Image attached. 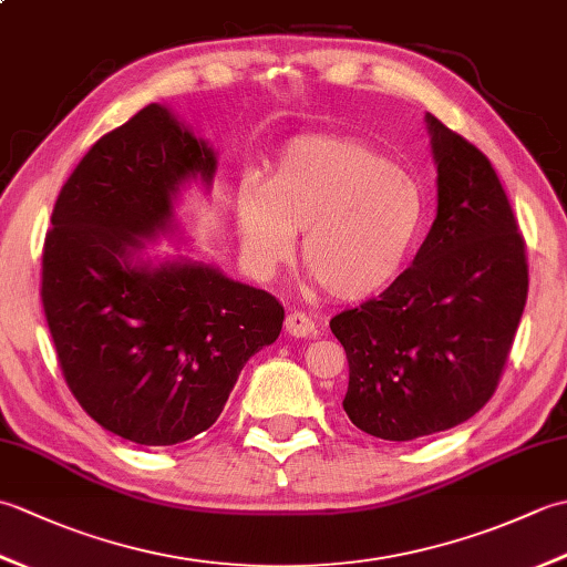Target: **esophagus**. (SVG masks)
<instances>
[{"mask_svg": "<svg viewBox=\"0 0 567 567\" xmlns=\"http://www.w3.org/2000/svg\"><path fill=\"white\" fill-rule=\"evenodd\" d=\"M285 331L295 336V339H309V336H317V323L311 321L305 311H292L285 319Z\"/></svg>", "mask_w": 567, "mask_h": 567, "instance_id": "1", "label": "esophagus"}]
</instances>
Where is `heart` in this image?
Masks as SVG:
<instances>
[{"instance_id": "1", "label": "heart", "mask_w": 567, "mask_h": 567, "mask_svg": "<svg viewBox=\"0 0 567 567\" xmlns=\"http://www.w3.org/2000/svg\"><path fill=\"white\" fill-rule=\"evenodd\" d=\"M424 192L368 143L305 138L275 161L268 183L236 189V228L248 268L268 277L299 252L327 292L365 299L390 287L424 226Z\"/></svg>"}]
</instances>
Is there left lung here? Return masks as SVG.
<instances>
[{"instance_id": "1", "label": "left lung", "mask_w": 567, "mask_h": 567, "mask_svg": "<svg viewBox=\"0 0 567 567\" xmlns=\"http://www.w3.org/2000/svg\"><path fill=\"white\" fill-rule=\"evenodd\" d=\"M436 163V219L378 299L331 319L346 348L343 409L382 441H414L475 416L507 363L528 268L495 167L426 114Z\"/></svg>"}]
</instances>
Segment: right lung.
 Masks as SVG:
<instances>
[{
  "label": "right lung",
  "instance_id": "add662e5",
  "mask_svg": "<svg viewBox=\"0 0 567 567\" xmlns=\"http://www.w3.org/2000/svg\"><path fill=\"white\" fill-rule=\"evenodd\" d=\"M216 151L165 104L102 136L68 177L43 246L41 299L70 392L102 429L138 445L207 431L250 355L275 343L285 309L187 256L177 204L212 189Z\"/></svg>",
  "mask_w": 567,
  "mask_h": 567
}]
</instances>
